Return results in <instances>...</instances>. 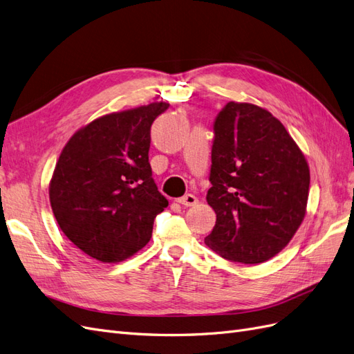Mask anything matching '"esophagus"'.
I'll return each mask as SVG.
<instances>
[{"label":"esophagus","instance_id":"esophagus-1","mask_svg":"<svg viewBox=\"0 0 354 354\" xmlns=\"http://www.w3.org/2000/svg\"><path fill=\"white\" fill-rule=\"evenodd\" d=\"M177 202L180 203V205H183V207H195L196 203H198V198L195 195L187 194L183 198H180Z\"/></svg>","mask_w":354,"mask_h":354}]
</instances>
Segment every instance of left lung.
<instances>
[{
    "label": "left lung",
    "mask_w": 354,
    "mask_h": 354,
    "mask_svg": "<svg viewBox=\"0 0 354 354\" xmlns=\"http://www.w3.org/2000/svg\"><path fill=\"white\" fill-rule=\"evenodd\" d=\"M212 128L207 202L217 221L205 243L234 263H264L304 218L306 158L282 122L255 104L229 102Z\"/></svg>",
    "instance_id": "1"
}]
</instances>
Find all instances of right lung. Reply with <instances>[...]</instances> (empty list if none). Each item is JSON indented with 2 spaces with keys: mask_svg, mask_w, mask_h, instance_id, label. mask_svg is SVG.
I'll use <instances>...</instances> for the list:
<instances>
[{
  "mask_svg": "<svg viewBox=\"0 0 354 354\" xmlns=\"http://www.w3.org/2000/svg\"><path fill=\"white\" fill-rule=\"evenodd\" d=\"M168 106L102 116L75 133L60 153L51 208L66 238L95 260L116 263L140 251L168 207L149 164L151 127Z\"/></svg>",
  "mask_w": 354,
  "mask_h": 354,
  "instance_id": "right-lung-1",
  "label": "right lung"
}]
</instances>
